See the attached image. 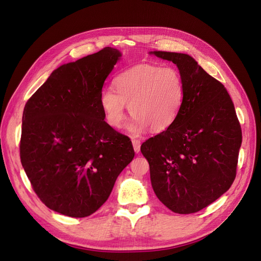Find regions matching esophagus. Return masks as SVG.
<instances>
[{"mask_svg": "<svg viewBox=\"0 0 261 261\" xmlns=\"http://www.w3.org/2000/svg\"><path fill=\"white\" fill-rule=\"evenodd\" d=\"M132 143H133V147H134V150H135V152L138 153L140 151V140L137 138H133Z\"/></svg>", "mask_w": 261, "mask_h": 261, "instance_id": "34e87169", "label": "esophagus"}]
</instances>
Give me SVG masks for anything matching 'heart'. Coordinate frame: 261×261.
Returning <instances> with one entry per match:
<instances>
[{
  "label": "heart",
  "instance_id": "b5f03b06",
  "mask_svg": "<svg viewBox=\"0 0 261 261\" xmlns=\"http://www.w3.org/2000/svg\"><path fill=\"white\" fill-rule=\"evenodd\" d=\"M114 86L116 93L107 87L99 97L105 120L113 128L122 127L127 106L135 115L128 127L133 134L169 128L184 103L183 77L173 66L140 64L116 76Z\"/></svg>",
  "mask_w": 261,
  "mask_h": 261
}]
</instances>
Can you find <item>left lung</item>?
<instances>
[{"instance_id":"8db88e82","label":"left lung","mask_w":261,"mask_h":261,"mask_svg":"<svg viewBox=\"0 0 261 261\" xmlns=\"http://www.w3.org/2000/svg\"><path fill=\"white\" fill-rule=\"evenodd\" d=\"M176 64L185 87L184 103L168 129L147 139L140 151L149 162L159 200L188 215L216 201L236 176L242 128L225 87L184 53L154 51Z\"/></svg>"}]
</instances>
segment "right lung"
Returning <instances> with one entry per match:
<instances>
[{"mask_svg": "<svg viewBox=\"0 0 261 261\" xmlns=\"http://www.w3.org/2000/svg\"><path fill=\"white\" fill-rule=\"evenodd\" d=\"M121 53L103 48L53 70L23 109L20 161L51 210L72 218L96 212L135 151L105 121L99 97Z\"/></svg>", "mask_w": 261, "mask_h": 261, "instance_id": "1", "label": "right lung"}]
</instances>
